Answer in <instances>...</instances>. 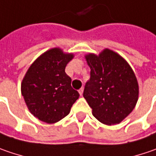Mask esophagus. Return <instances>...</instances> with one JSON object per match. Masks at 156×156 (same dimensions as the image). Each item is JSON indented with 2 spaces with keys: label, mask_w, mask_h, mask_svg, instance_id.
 I'll use <instances>...</instances> for the list:
<instances>
[{
  "label": "esophagus",
  "mask_w": 156,
  "mask_h": 156,
  "mask_svg": "<svg viewBox=\"0 0 156 156\" xmlns=\"http://www.w3.org/2000/svg\"><path fill=\"white\" fill-rule=\"evenodd\" d=\"M79 93H80L81 96H82V94H83V88H81V89L79 90Z\"/></svg>",
  "instance_id": "obj_1"
}]
</instances>
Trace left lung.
Returning <instances> with one entry per match:
<instances>
[{
    "instance_id": "8db88e82",
    "label": "left lung",
    "mask_w": 156,
    "mask_h": 156,
    "mask_svg": "<svg viewBox=\"0 0 156 156\" xmlns=\"http://www.w3.org/2000/svg\"><path fill=\"white\" fill-rule=\"evenodd\" d=\"M90 79L83 97L94 117L105 125H116L126 118L138 101L136 76L128 63L118 53L105 49L98 56H86Z\"/></svg>"
}]
</instances>
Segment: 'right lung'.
Listing matches in <instances>:
<instances>
[{"label": "right lung", "instance_id": "add662e5", "mask_svg": "<svg viewBox=\"0 0 156 156\" xmlns=\"http://www.w3.org/2000/svg\"><path fill=\"white\" fill-rule=\"evenodd\" d=\"M74 55L58 48L45 51L30 66L22 85V95L31 114L52 124L65 118L79 98L66 74V64Z\"/></svg>", "mask_w": 156, "mask_h": 156}]
</instances>
